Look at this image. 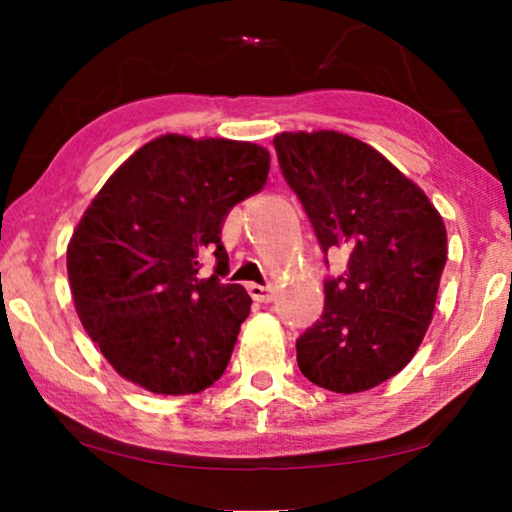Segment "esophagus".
<instances>
[{
    "label": "esophagus",
    "mask_w": 512,
    "mask_h": 512,
    "mask_svg": "<svg viewBox=\"0 0 512 512\" xmlns=\"http://www.w3.org/2000/svg\"><path fill=\"white\" fill-rule=\"evenodd\" d=\"M247 291H249V296L256 300V303H272V298H275V289H272V286L249 284Z\"/></svg>",
    "instance_id": "34e87169"
}]
</instances>
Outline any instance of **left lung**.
<instances>
[{
  "instance_id": "8db88e82",
  "label": "left lung",
  "mask_w": 512,
  "mask_h": 512,
  "mask_svg": "<svg viewBox=\"0 0 512 512\" xmlns=\"http://www.w3.org/2000/svg\"><path fill=\"white\" fill-rule=\"evenodd\" d=\"M272 144L321 251L347 254L345 275L324 282V314L296 340L300 373L335 394L373 389L408 366L431 324L447 261L443 216L359 139L282 132Z\"/></svg>"
}]
</instances>
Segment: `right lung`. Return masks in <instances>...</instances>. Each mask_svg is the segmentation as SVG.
<instances>
[{
	"label": "right lung",
	"instance_id": "1",
	"mask_svg": "<svg viewBox=\"0 0 512 512\" xmlns=\"http://www.w3.org/2000/svg\"><path fill=\"white\" fill-rule=\"evenodd\" d=\"M268 170L258 144L163 135L132 153L83 212L67 247L69 289L86 333L125 380L186 396L223 375L251 298L221 282V228ZM209 253L215 275L200 278Z\"/></svg>",
	"mask_w": 512,
	"mask_h": 512
}]
</instances>
